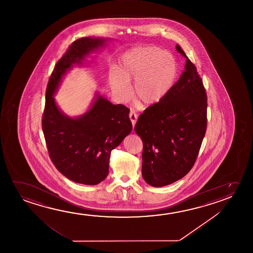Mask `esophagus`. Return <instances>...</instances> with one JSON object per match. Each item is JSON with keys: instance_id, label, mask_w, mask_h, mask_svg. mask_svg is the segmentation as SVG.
Returning a JSON list of instances; mask_svg holds the SVG:
<instances>
[{"instance_id": "1", "label": "esophagus", "mask_w": 253, "mask_h": 253, "mask_svg": "<svg viewBox=\"0 0 253 253\" xmlns=\"http://www.w3.org/2000/svg\"><path fill=\"white\" fill-rule=\"evenodd\" d=\"M129 119L131 121V124H132L133 126H135L136 120H137V116H136V113L134 112V111H130L129 112Z\"/></svg>"}]
</instances>
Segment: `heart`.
Listing matches in <instances>:
<instances>
[{"instance_id": "heart-1", "label": "heart", "mask_w": 253, "mask_h": 253, "mask_svg": "<svg viewBox=\"0 0 253 253\" xmlns=\"http://www.w3.org/2000/svg\"><path fill=\"white\" fill-rule=\"evenodd\" d=\"M178 75L174 56L160 47L135 48L122 56L118 68L109 71V83L120 101H128L133 82L132 94L144 106L155 105L168 95Z\"/></svg>"}]
</instances>
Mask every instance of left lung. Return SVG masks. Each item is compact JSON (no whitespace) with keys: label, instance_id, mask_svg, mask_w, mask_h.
Wrapping results in <instances>:
<instances>
[{"label":"left lung","instance_id":"obj_1","mask_svg":"<svg viewBox=\"0 0 253 253\" xmlns=\"http://www.w3.org/2000/svg\"><path fill=\"white\" fill-rule=\"evenodd\" d=\"M185 70L168 95L141 114L135 132L143 141L142 176L155 187L183 178L193 168L207 128V94L196 67L179 45Z\"/></svg>","mask_w":253,"mask_h":253}]
</instances>
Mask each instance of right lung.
Listing matches in <instances>:
<instances>
[{
	"label": "right lung",
	"mask_w": 253,
	"mask_h": 253,
	"mask_svg": "<svg viewBox=\"0 0 253 253\" xmlns=\"http://www.w3.org/2000/svg\"><path fill=\"white\" fill-rule=\"evenodd\" d=\"M109 39L82 38L71 44L56 64L45 95L42 128L52 163L66 178L84 185H97L109 174L111 151L132 129L129 109L96 92L86 112L71 117L58 108L54 95L74 66L105 46Z\"/></svg>",
	"instance_id": "1"
}]
</instances>
